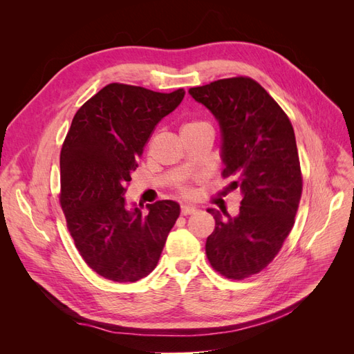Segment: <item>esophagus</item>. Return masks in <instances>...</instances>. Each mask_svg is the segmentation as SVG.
I'll use <instances>...</instances> for the list:
<instances>
[{
	"label": "esophagus",
	"mask_w": 354,
	"mask_h": 354,
	"mask_svg": "<svg viewBox=\"0 0 354 354\" xmlns=\"http://www.w3.org/2000/svg\"><path fill=\"white\" fill-rule=\"evenodd\" d=\"M195 211H196V207L194 205H186V203L181 205V214H183V216H189V214H194Z\"/></svg>",
	"instance_id": "34e87169"
}]
</instances>
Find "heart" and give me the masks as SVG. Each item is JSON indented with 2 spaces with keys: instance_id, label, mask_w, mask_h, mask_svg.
I'll use <instances>...</instances> for the list:
<instances>
[{
  "instance_id": "1",
  "label": "heart",
  "mask_w": 354,
  "mask_h": 354,
  "mask_svg": "<svg viewBox=\"0 0 354 354\" xmlns=\"http://www.w3.org/2000/svg\"><path fill=\"white\" fill-rule=\"evenodd\" d=\"M207 124H203V122H199V121H195V122H189V124H186L183 128H196V127H205ZM185 192H187V190H185Z\"/></svg>"
}]
</instances>
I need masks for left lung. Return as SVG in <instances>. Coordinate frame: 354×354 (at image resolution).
Masks as SVG:
<instances>
[{
  "label": "left lung",
  "mask_w": 354,
  "mask_h": 354,
  "mask_svg": "<svg viewBox=\"0 0 354 354\" xmlns=\"http://www.w3.org/2000/svg\"><path fill=\"white\" fill-rule=\"evenodd\" d=\"M189 94L216 118L221 133L223 176L239 189L238 216L216 218L205 251L211 266L229 279L261 272L294 226L303 180L294 128L259 82L251 78L218 80Z\"/></svg>",
  "instance_id": "obj_1"
}]
</instances>
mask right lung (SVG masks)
<instances>
[{
    "mask_svg": "<svg viewBox=\"0 0 354 354\" xmlns=\"http://www.w3.org/2000/svg\"><path fill=\"white\" fill-rule=\"evenodd\" d=\"M186 91L156 93L109 84L75 113L60 153V203L75 245L91 269L113 282L151 273L180 216L176 201L128 208L125 186L156 124Z\"/></svg>",
    "mask_w": 354,
    "mask_h": 354,
    "instance_id": "right-lung-1",
    "label": "right lung"
}]
</instances>
